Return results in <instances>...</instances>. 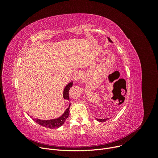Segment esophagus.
<instances>
[{"instance_id":"obj_1","label":"esophagus","mask_w":158,"mask_h":158,"mask_svg":"<svg viewBox=\"0 0 158 158\" xmlns=\"http://www.w3.org/2000/svg\"><path fill=\"white\" fill-rule=\"evenodd\" d=\"M73 79L76 80V81H77L79 80L81 77V73L79 72H76L73 73Z\"/></svg>"}]
</instances>
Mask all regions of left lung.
<instances>
[{
  "instance_id": "left-lung-1",
  "label": "left lung",
  "mask_w": 158,
  "mask_h": 158,
  "mask_svg": "<svg viewBox=\"0 0 158 158\" xmlns=\"http://www.w3.org/2000/svg\"><path fill=\"white\" fill-rule=\"evenodd\" d=\"M107 39H108V40H109V41H110V42H112V41H111V40L110 38H107ZM97 119V121H98V122H106V120H108L110 118H104V119H98V118H96Z\"/></svg>"
}]
</instances>
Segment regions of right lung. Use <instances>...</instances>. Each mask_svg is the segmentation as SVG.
Masks as SVG:
<instances>
[{
  "instance_id": "add662e5",
  "label": "right lung",
  "mask_w": 158,
  "mask_h": 158,
  "mask_svg": "<svg viewBox=\"0 0 158 158\" xmlns=\"http://www.w3.org/2000/svg\"><path fill=\"white\" fill-rule=\"evenodd\" d=\"M73 85V82H70L66 86V87L64 89L63 91V98L64 99H66V100L69 101V89ZM70 104L69 105V107L66 110V111L64 112V113L60 117L56 118V119H52V120H40L38 118H32V119L36 122L37 123H38L39 125L47 127V128H50V129H54V128H58L61 127L62 125H63V123H64L65 120H66L69 117V107H70Z\"/></svg>"
}]
</instances>
